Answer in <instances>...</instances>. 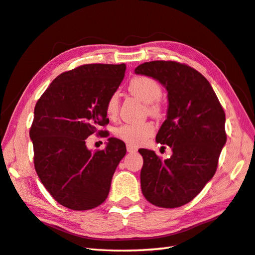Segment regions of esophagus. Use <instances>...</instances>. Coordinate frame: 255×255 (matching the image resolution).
<instances>
[{
    "mask_svg": "<svg viewBox=\"0 0 255 255\" xmlns=\"http://www.w3.org/2000/svg\"><path fill=\"white\" fill-rule=\"evenodd\" d=\"M126 148H127L128 152H130V153H133V152H136V151H137V148L133 147V145H131V144H127Z\"/></svg>",
    "mask_w": 255,
    "mask_h": 255,
    "instance_id": "1",
    "label": "esophagus"
}]
</instances>
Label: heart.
Wrapping results in <instances>:
<instances>
[{
	"instance_id": "1",
	"label": "heart",
	"mask_w": 255,
	"mask_h": 255,
	"mask_svg": "<svg viewBox=\"0 0 255 255\" xmlns=\"http://www.w3.org/2000/svg\"><path fill=\"white\" fill-rule=\"evenodd\" d=\"M130 93L137 96L140 101L148 104V112L153 116H160L162 108L159 104V100L162 97V86L158 81L145 77L137 75L131 79L128 86ZM119 108V94L114 92L108 97L105 104V111L110 118H115ZM155 131L154 125L151 122L137 123V124H123L114 130V134L122 141L131 145H140L147 141Z\"/></svg>"
}]
</instances>
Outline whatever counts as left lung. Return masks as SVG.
<instances>
[{
	"label": "left lung",
	"mask_w": 255,
	"mask_h": 255,
	"mask_svg": "<svg viewBox=\"0 0 255 255\" xmlns=\"http://www.w3.org/2000/svg\"><path fill=\"white\" fill-rule=\"evenodd\" d=\"M134 73L158 80L167 91V115L155 140L173 152L163 161L152 150H139L142 194L158 207H180L196 197L217 170L227 141L224 108L207 79L187 64L150 61Z\"/></svg>",
	"instance_id": "1"
}]
</instances>
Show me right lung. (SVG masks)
<instances>
[{"label": "right lung", "mask_w": 255, "mask_h": 255, "mask_svg": "<svg viewBox=\"0 0 255 255\" xmlns=\"http://www.w3.org/2000/svg\"><path fill=\"white\" fill-rule=\"evenodd\" d=\"M126 64L91 63L61 73L35 106L29 137L38 177L57 202L88 210L105 202L126 144L108 138L104 150L86 148V138L110 121L105 104L121 85Z\"/></svg>", "instance_id": "add662e5"}]
</instances>
